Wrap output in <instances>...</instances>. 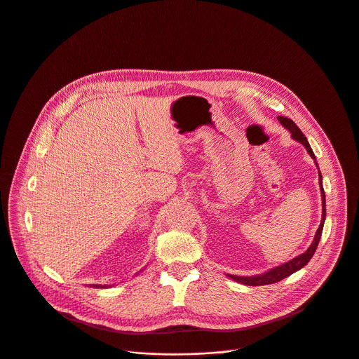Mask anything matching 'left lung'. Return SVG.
<instances>
[{
    "label": "left lung",
    "mask_w": 359,
    "mask_h": 359,
    "mask_svg": "<svg viewBox=\"0 0 359 359\" xmlns=\"http://www.w3.org/2000/svg\"><path fill=\"white\" fill-rule=\"evenodd\" d=\"M278 121L280 123L288 129V132L291 133V137L297 142H299L301 144H304V147L306 149V151L310 153V156L316 161V156H314V151L309 143V140H306L305 135L301 132V129L288 118L285 116H278ZM317 165V162H316ZM318 168V165H317ZM318 176H320V190H321V198H323V219H321V223H320V227L316 233V237L311 243V245L309 247V250H306L305 252L299 254L298 257L290 260L288 263L285 264H281L278 267H274L271 269L270 271L264 273V274H259V276H252V277H238V276H230V278H233L234 281L240 283V284H245V285H267V284H274V283H278L281 281L283 278L291 276L292 273L301 270L304 266L309 264V262L311 260V257L314 255L317 247H318V243H320V238H321V234H323V229H324V222H325V193H324V187H323V176H321V172L318 170Z\"/></svg>",
    "instance_id": "obj_1"
}]
</instances>
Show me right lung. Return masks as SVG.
<instances>
[{
  "label": "right lung",
  "instance_id": "obj_1",
  "mask_svg": "<svg viewBox=\"0 0 359 359\" xmlns=\"http://www.w3.org/2000/svg\"><path fill=\"white\" fill-rule=\"evenodd\" d=\"M95 287H102V285H95ZM105 287V285H104ZM104 287H102V288H104Z\"/></svg>",
  "mask_w": 359,
  "mask_h": 359
}]
</instances>
